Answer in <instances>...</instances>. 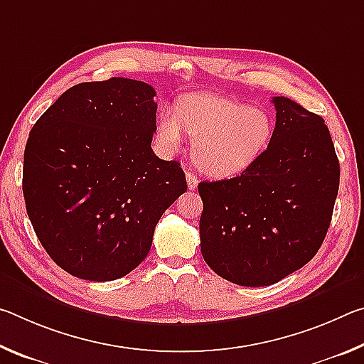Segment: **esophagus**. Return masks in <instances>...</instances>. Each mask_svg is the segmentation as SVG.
<instances>
[{
  "mask_svg": "<svg viewBox=\"0 0 364 364\" xmlns=\"http://www.w3.org/2000/svg\"><path fill=\"white\" fill-rule=\"evenodd\" d=\"M186 180H188V188L193 191L197 188V183H199V178H197L194 173L191 171H186Z\"/></svg>",
  "mask_w": 364,
  "mask_h": 364,
  "instance_id": "esophagus-1",
  "label": "esophagus"
}]
</instances>
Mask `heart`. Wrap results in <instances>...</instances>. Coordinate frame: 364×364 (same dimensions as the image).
<instances>
[{
    "label": "heart",
    "instance_id": "heart-1",
    "mask_svg": "<svg viewBox=\"0 0 364 364\" xmlns=\"http://www.w3.org/2000/svg\"><path fill=\"white\" fill-rule=\"evenodd\" d=\"M188 134L197 168L218 180L249 170L273 139L274 123L264 109L213 93H188L175 104V114L162 109L156 138L167 151H176Z\"/></svg>",
    "mask_w": 364,
    "mask_h": 364
}]
</instances>
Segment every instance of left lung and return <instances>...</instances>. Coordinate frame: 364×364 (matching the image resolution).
I'll use <instances>...</instances> for the list:
<instances>
[{
    "label": "left lung",
    "instance_id": "1",
    "mask_svg": "<svg viewBox=\"0 0 364 364\" xmlns=\"http://www.w3.org/2000/svg\"><path fill=\"white\" fill-rule=\"evenodd\" d=\"M263 156L236 178L199 183L200 252L234 284L269 286L316 255L329 230L341 167L323 117L273 97Z\"/></svg>",
    "mask_w": 364,
    "mask_h": 364
}]
</instances>
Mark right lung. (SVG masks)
<instances>
[{"mask_svg":"<svg viewBox=\"0 0 364 364\" xmlns=\"http://www.w3.org/2000/svg\"><path fill=\"white\" fill-rule=\"evenodd\" d=\"M151 85L114 77L72 86L28 134L22 191L48 255L88 281L123 278L151 250L154 230L188 184L151 143Z\"/></svg>","mask_w":364,"mask_h":364,"instance_id":"add662e5","label":"right lung"}]
</instances>
